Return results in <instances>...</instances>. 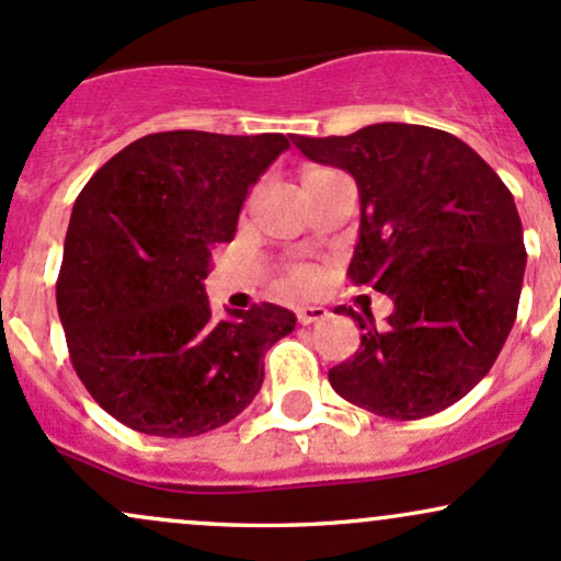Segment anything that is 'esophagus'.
<instances>
[{"instance_id": "34e87169", "label": "esophagus", "mask_w": 561, "mask_h": 561, "mask_svg": "<svg viewBox=\"0 0 561 561\" xmlns=\"http://www.w3.org/2000/svg\"><path fill=\"white\" fill-rule=\"evenodd\" d=\"M329 318V310L320 305H307V307H299L297 310V320L301 325H310V323H318V320H325Z\"/></svg>"}]
</instances>
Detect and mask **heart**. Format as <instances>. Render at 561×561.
I'll return each mask as SVG.
<instances>
[{"mask_svg":"<svg viewBox=\"0 0 561 561\" xmlns=\"http://www.w3.org/2000/svg\"><path fill=\"white\" fill-rule=\"evenodd\" d=\"M325 172H331V169H320V167L307 169L305 180H307V178H314V174H325ZM286 286L291 288L294 294H305V291H310V288L314 286V270H312V267H294L291 273H288Z\"/></svg>","mask_w":561,"mask_h":561,"instance_id":"heart-1","label":"heart"}]
</instances>
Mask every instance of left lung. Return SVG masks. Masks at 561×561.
I'll return each instance as SVG.
<instances>
[{"label": "left lung", "instance_id": "obj_1", "mask_svg": "<svg viewBox=\"0 0 561 561\" xmlns=\"http://www.w3.org/2000/svg\"><path fill=\"white\" fill-rule=\"evenodd\" d=\"M291 142L355 178L360 241L347 275L394 301L381 329L336 307L365 333L329 370L331 387L383 419L445 411L493 368L517 318L527 251L512 193L443 129L389 122Z\"/></svg>", "mask_w": 561, "mask_h": 561}]
</instances>
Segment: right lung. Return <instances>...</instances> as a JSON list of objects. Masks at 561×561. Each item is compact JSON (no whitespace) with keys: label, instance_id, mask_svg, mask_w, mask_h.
<instances>
[{"label":"right lung","instance_id":"add662e5","mask_svg":"<svg viewBox=\"0 0 561 561\" xmlns=\"http://www.w3.org/2000/svg\"><path fill=\"white\" fill-rule=\"evenodd\" d=\"M283 135L156 131L105 161L73 204L58 314L92 400L156 437H196L254 400L264 352L294 331L286 307L211 314V249L232 241L249 187Z\"/></svg>","mask_w":561,"mask_h":561}]
</instances>
